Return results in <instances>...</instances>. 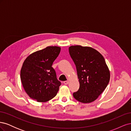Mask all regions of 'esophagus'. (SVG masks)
I'll return each instance as SVG.
<instances>
[{"mask_svg": "<svg viewBox=\"0 0 131 131\" xmlns=\"http://www.w3.org/2000/svg\"><path fill=\"white\" fill-rule=\"evenodd\" d=\"M63 83H64V84H65V85H67L69 83V81H63Z\"/></svg>", "mask_w": 131, "mask_h": 131, "instance_id": "esophagus-1", "label": "esophagus"}]
</instances>
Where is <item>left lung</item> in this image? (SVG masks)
I'll return each mask as SVG.
<instances>
[{
    "mask_svg": "<svg viewBox=\"0 0 131 131\" xmlns=\"http://www.w3.org/2000/svg\"><path fill=\"white\" fill-rule=\"evenodd\" d=\"M77 70L80 88L73 93L75 100L89 103L97 100L110 80V72L102 55L92 47L80 45L69 47Z\"/></svg>",
    "mask_w": 131,
    "mask_h": 131,
    "instance_id": "1",
    "label": "left lung"
}]
</instances>
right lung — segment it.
Here are the masks:
<instances>
[{
  "label": "right lung",
  "instance_id": "add662e5",
  "mask_svg": "<svg viewBox=\"0 0 131 131\" xmlns=\"http://www.w3.org/2000/svg\"><path fill=\"white\" fill-rule=\"evenodd\" d=\"M61 47L48 46L30 54L23 63L21 80L27 94L34 100L45 102L56 96L61 82L52 68Z\"/></svg>",
  "mask_w": 131,
  "mask_h": 131
}]
</instances>
